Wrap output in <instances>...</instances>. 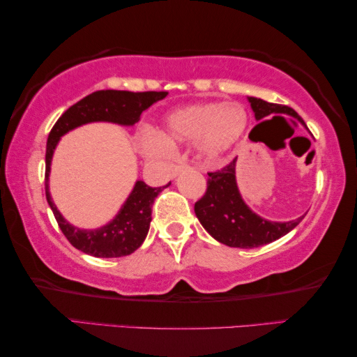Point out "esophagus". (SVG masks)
Returning <instances> with one entry per match:
<instances>
[{
    "instance_id": "34e87169",
    "label": "esophagus",
    "mask_w": 357,
    "mask_h": 357,
    "mask_svg": "<svg viewBox=\"0 0 357 357\" xmlns=\"http://www.w3.org/2000/svg\"><path fill=\"white\" fill-rule=\"evenodd\" d=\"M183 169H185V165H183V162H180V165H175V166H174V169H172V177H174V178L177 177V175H178L180 172H182Z\"/></svg>"
}]
</instances>
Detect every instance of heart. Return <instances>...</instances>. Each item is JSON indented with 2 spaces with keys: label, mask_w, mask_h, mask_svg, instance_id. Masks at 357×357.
Listing matches in <instances>:
<instances>
[{
  "label": "heart",
  "mask_w": 357,
  "mask_h": 357,
  "mask_svg": "<svg viewBox=\"0 0 357 357\" xmlns=\"http://www.w3.org/2000/svg\"><path fill=\"white\" fill-rule=\"evenodd\" d=\"M247 126L248 114L241 104H196L169 114L161 132L140 131L137 147L147 158L161 160L171 155V145L196 144L204 158L215 160L236 147Z\"/></svg>",
  "instance_id": "obj_1"
}]
</instances>
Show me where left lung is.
<instances>
[{"label": "left lung", "instance_id": "1", "mask_svg": "<svg viewBox=\"0 0 357 357\" xmlns=\"http://www.w3.org/2000/svg\"><path fill=\"white\" fill-rule=\"evenodd\" d=\"M248 102L258 121L272 114H289L299 119V115L293 109L282 106V104L267 102L264 99L253 96L248 98ZM195 213L204 229L215 241L234 248H256L271 243L293 231L305 217L302 215L293 221L280 223V221H268L256 215L245 204L238 192L236 182V160L220 171L208 172L207 191L195 204Z\"/></svg>", "mask_w": 357, "mask_h": 357}]
</instances>
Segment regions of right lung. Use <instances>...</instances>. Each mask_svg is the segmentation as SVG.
I'll return each instance as SVG.
<instances>
[{
	"label": "right lung",
	"instance_id": "add662e5",
	"mask_svg": "<svg viewBox=\"0 0 357 357\" xmlns=\"http://www.w3.org/2000/svg\"><path fill=\"white\" fill-rule=\"evenodd\" d=\"M167 96V91H121V90H99L80 99L69 107L52 128L47 139L45 150V197L55 215L61 232L71 242L73 247L95 258H120L136 251L149 234L151 221V206L155 197L166 188H151L142 180L128 196L123 206L112 221L98 229H79L63 218L52 201L49 191V174L52 156L61 136L74 128L91 123V121H112V123L132 126L137 123L140 114Z\"/></svg>",
	"mask_w": 357,
	"mask_h": 357
}]
</instances>
